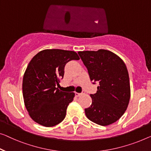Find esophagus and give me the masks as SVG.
I'll use <instances>...</instances> for the list:
<instances>
[{
  "instance_id": "34e87169",
  "label": "esophagus",
  "mask_w": 151,
  "mask_h": 151,
  "mask_svg": "<svg viewBox=\"0 0 151 151\" xmlns=\"http://www.w3.org/2000/svg\"><path fill=\"white\" fill-rule=\"evenodd\" d=\"M83 93H84V92H83V93H77V92H75V96H76V97H78V96L82 95Z\"/></svg>"
}]
</instances>
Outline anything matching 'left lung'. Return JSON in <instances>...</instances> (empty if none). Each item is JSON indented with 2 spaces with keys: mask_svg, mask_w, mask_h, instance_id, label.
<instances>
[{
  "mask_svg": "<svg viewBox=\"0 0 151 151\" xmlns=\"http://www.w3.org/2000/svg\"><path fill=\"white\" fill-rule=\"evenodd\" d=\"M88 70L98 91L90 94L92 104L85 109L92 122L106 126L116 122L127 109L130 99L129 74L124 62L111 51H79L78 53Z\"/></svg>",
  "mask_w": 151,
  "mask_h": 151,
  "instance_id": "1",
  "label": "left lung"
}]
</instances>
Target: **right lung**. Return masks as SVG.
Segmentation results:
<instances>
[{
	"mask_svg": "<svg viewBox=\"0 0 151 151\" xmlns=\"http://www.w3.org/2000/svg\"><path fill=\"white\" fill-rule=\"evenodd\" d=\"M80 58L75 51L45 49L35 55L27 66L22 83L24 104L29 115L45 127L61 123L75 93L56 87L64 77L66 63Z\"/></svg>",
	"mask_w": 151,
	"mask_h": 151,
	"instance_id": "1",
	"label": "right lung"
}]
</instances>
